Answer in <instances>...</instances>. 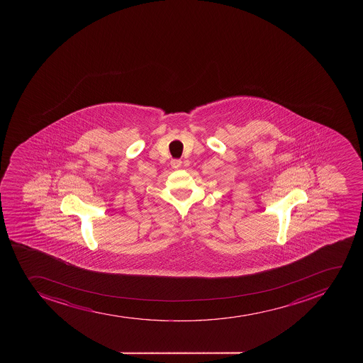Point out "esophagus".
<instances>
[{
	"label": "esophagus",
	"mask_w": 363,
	"mask_h": 363,
	"mask_svg": "<svg viewBox=\"0 0 363 363\" xmlns=\"http://www.w3.org/2000/svg\"><path fill=\"white\" fill-rule=\"evenodd\" d=\"M170 164H172V168L179 169L181 164H182V161L181 160H172Z\"/></svg>",
	"instance_id": "34e87169"
}]
</instances>
